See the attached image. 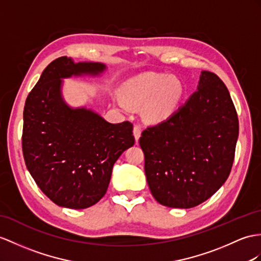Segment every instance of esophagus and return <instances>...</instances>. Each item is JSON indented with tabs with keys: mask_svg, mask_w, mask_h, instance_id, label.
<instances>
[{
	"mask_svg": "<svg viewBox=\"0 0 261 261\" xmlns=\"http://www.w3.org/2000/svg\"><path fill=\"white\" fill-rule=\"evenodd\" d=\"M133 133H134V137H135L136 141H138L139 137H141V134H142L141 127H139L138 125H135L134 126V129H133Z\"/></svg>",
	"mask_w": 261,
	"mask_h": 261,
	"instance_id": "obj_1",
	"label": "esophagus"
}]
</instances>
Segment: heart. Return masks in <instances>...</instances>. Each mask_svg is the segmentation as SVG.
<instances>
[{"label": "heart", "mask_w": 261, "mask_h": 261, "mask_svg": "<svg viewBox=\"0 0 261 261\" xmlns=\"http://www.w3.org/2000/svg\"><path fill=\"white\" fill-rule=\"evenodd\" d=\"M182 93L181 83L175 76L147 73L127 82L123 87L124 98H115V101L123 110L145 103V119L150 123H160L175 113Z\"/></svg>", "instance_id": "1"}]
</instances>
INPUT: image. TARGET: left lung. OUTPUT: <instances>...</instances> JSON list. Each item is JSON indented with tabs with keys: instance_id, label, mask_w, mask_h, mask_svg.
<instances>
[{
	"instance_id": "left-lung-1",
	"label": "left lung",
	"mask_w": 261,
	"mask_h": 261,
	"mask_svg": "<svg viewBox=\"0 0 261 261\" xmlns=\"http://www.w3.org/2000/svg\"><path fill=\"white\" fill-rule=\"evenodd\" d=\"M238 133L224 82L202 71L198 90L186 103L139 138L154 198L167 207L192 208L212 197L230 174Z\"/></svg>"
}]
</instances>
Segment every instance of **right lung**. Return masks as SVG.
Segmentation results:
<instances>
[{
  "instance_id": "obj_1",
  "label": "right lung",
  "mask_w": 261,
  "mask_h": 261,
  "mask_svg": "<svg viewBox=\"0 0 261 261\" xmlns=\"http://www.w3.org/2000/svg\"><path fill=\"white\" fill-rule=\"evenodd\" d=\"M100 63L59 57L44 69L23 112L22 149L36 185L61 207L84 209L106 194L114 164L135 143L133 124H111L62 97V79L98 75Z\"/></svg>"
}]
</instances>
